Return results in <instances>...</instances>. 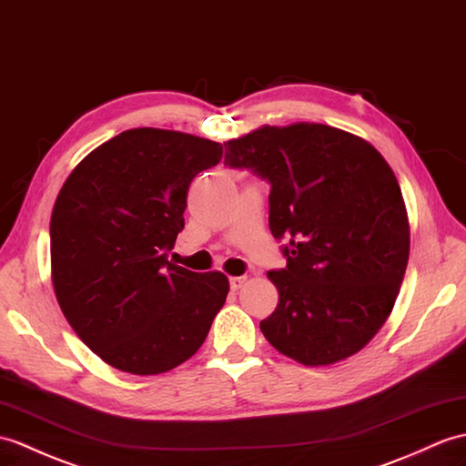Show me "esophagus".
Here are the masks:
<instances>
[{"label":"esophagus","instance_id":"obj_1","mask_svg":"<svg viewBox=\"0 0 466 466\" xmlns=\"http://www.w3.org/2000/svg\"><path fill=\"white\" fill-rule=\"evenodd\" d=\"M244 282H246V278H242V276L240 278H230V289L238 291L244 286Z\"/></svg>","mask_w":466,"mask_h":466}]
</instances>
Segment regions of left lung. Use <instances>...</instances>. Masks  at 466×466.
<instances>
[{"label": "left lung", "instance_id": "left-lung-1", "mask_svg": "<svg viewBox=\"0 0 466 466\" xmlns=\"http://www.w3.org/2000/svg\"><path fill=\"white\" fill-rule=\"evenodd\" d=\"M226 147L224 165L269 182V230L288 264L268 278L278 308L264 338L304 365H331L383 328L409 262V220L387 160L328 125L259 127Z\"/></svg>", "mask_w": 466, "mask_h": 466}]
</instances>
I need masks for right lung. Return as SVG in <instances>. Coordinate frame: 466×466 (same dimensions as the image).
I'll list each match as a JSON object with an SVG mask.
<instances>
[{"mask_svg": "<svg viewBox=\"0 0 466 466\" xmlns=\"http://www.w3.org/2000/svg\"><path fill=\"white\" fill-rule=\"evenodd\" d=\"M222 145L165 128H131L86 155L51 214V279L63 316L105 363L157 375L200 350L228 278L172 264L192 178Z\"/></svg>", "mask_w": 466, "mask_h": 466, "instance_id": "right-lung-1", "label": "right lung"}]
</instances>
